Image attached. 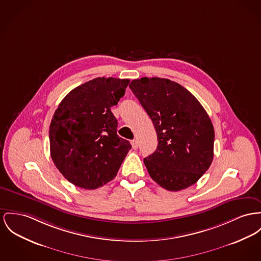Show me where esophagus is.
<instances>
[{"label": "esophagus", "mask_w": 261, "mask_h": 261, "mask_svg": "<svg viewBox=\"0 0 261 261\" xmlns=\"http://www.w3.org/2000/svg\"><path fill=\"white\" fill-rule=\"evenodd\" d=\"M130 143H132V145H133V148H134V149H137V148H138V141H137V139L132 140V141H130Z\"/></svg>", "instance_id": "1"}]
</instances>
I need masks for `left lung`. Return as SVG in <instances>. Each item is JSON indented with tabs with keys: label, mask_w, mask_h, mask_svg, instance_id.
I'll return each mask as SVG.
<instances>
[{
	"label": "left lung",
	"mask_w": 261,
	"mask_h": 261,
	"mask_svg": "<svg viewBox=\"0 0 261 261\" xmlns=\"http://www.w3.org/2000/svg\"><path fill=\"white\" fill-rule=\"evenodd\" d=\"M129 88L156 130V150L143 159L150 177L168 191L194 185L214 157L215 130L207 112L187 89L169 79L142 77Z\"/></svg>",
	"instance_id": "8db88e82"
}]
</instances>
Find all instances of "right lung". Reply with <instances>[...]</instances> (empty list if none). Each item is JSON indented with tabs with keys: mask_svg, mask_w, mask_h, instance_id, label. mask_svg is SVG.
I'll use <instances>...</instances> for the list:
<instances>
[{
	"mask_svg": "<svg viewBox=\"0 0 261 261\" xmlns=\"http://www.w3.org/2000/svg\"><path fill=\"white\" fill-rule=\"evenodd\" d=\"M128 79L98 77L73 89L56 109L49 126L50 155L57 169L77 187L94 190L113 180L132 148L117 135L111 112Z\"/></svg>",
	"mask_w": 261,
	"mask_h": 261,
	"instance_id": "right-lung-1",
	"label": "right lung"
}]
</instances>
